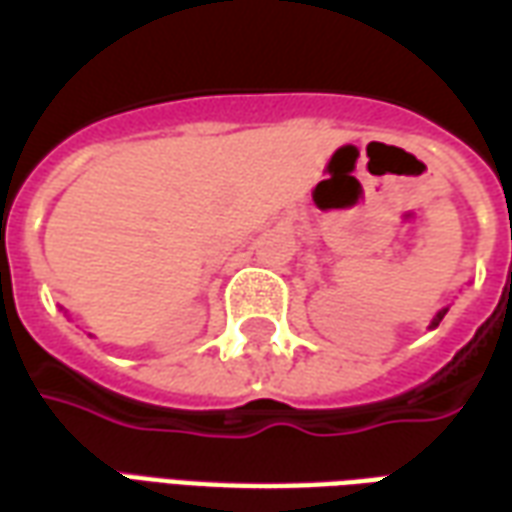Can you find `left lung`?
I'll return each instance as SVG.
<instances>
[{
  "mask_svg": "<svg viewBox=\"0 0 512 512\" xmlns=\"http://www.w3.org/2000/svg\"><path fill=\"white\" fill-rule=\"evenodd\" d=\"M444 315H447V307H444V310L436 312V318H433V321H430V329H436V326H439L441 318H444Z\"/></svg>",
  "mask_w": 512,
  "mask_h": 512,
  "instance_id": "1",
  "label": "left lung"
}]
</instances>
